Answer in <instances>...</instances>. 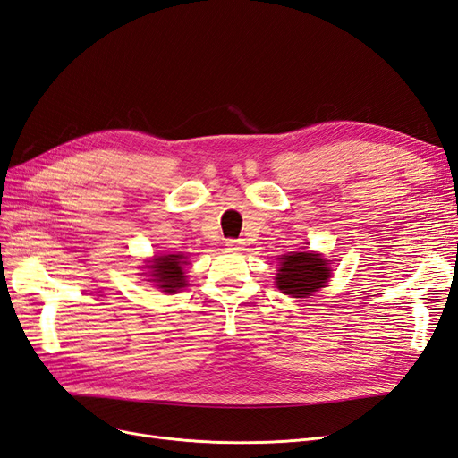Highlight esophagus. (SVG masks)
Returning a JSON list of instances; mask_svg holds the SVG:
<instances>
[{
	"instance_id": "1",
	"label": "esophagus",
	"mask_w": 458,
	"mask_h": 458,
	"mask_svg": "<svg viewBox=\"0 0 458 458\" xmlns=\"http://www.w3.org/2000/svg\"><path fill=\"white\" fill-rule=\"evenodd\" d=\"M242 241L241 239H227L225 246L229 248V250H242Z\"/></svg>"
}]
</instances>
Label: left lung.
Wrapping results in <instances>:
<instances>
[{"mask_svg": "<svg viewBox=\"0 0 458 458\" xmlns=\"http://www.w3.org/2000/svg\"><path fill=\"white\" fill-rule=\"evenodd\" d=\"M281 267L275 284L283 294L293 298H308L330 279L328 259L313 252H290L279 258Z\"/></svg>", "mask_w": 458, "mask_h": 458, "instance_id": "left-lung-1", "label": "left lung"}]
</instances>
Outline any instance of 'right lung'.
<instances>
[{
    "label": "right lung",
    "instance_id": "right-lung-1",
    "mask_svg": "<svg viewBox=\"0 0 458 458\" xmlns=\"http://www.w3.org/2000/svg\"><path fill=\"white\" fill-rule=\"evenodd\" d=\"M185 256L183 254H164L157 256L152 259L148 266L150 269V283H157L158 288H162V293L174 294L177 290H182L187 281H185Z\"/></svg>",
    "mask_w": 458,
    "mask_h": 458
}]
</instances>
